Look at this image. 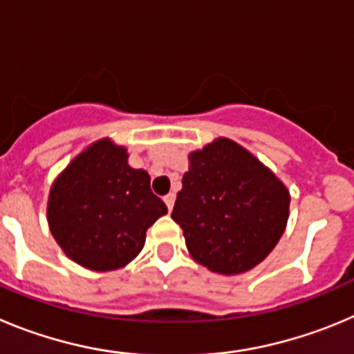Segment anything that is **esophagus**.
Here are the masks:
<instances>
[{
    "mask_svg": "<svg viewBox=\"0 0 354 354\" xmlns=\"http://www.w3.org/2000/svg\"><path fill=\"white\" fill-rule=\"evenodd\" d=\"M174 199H176V196H174L173 192L167 194V196L164 197V203H165V205H167V209H169V212H171V209H173V206H174Z\"/></svg>",
    "mask_w": 354,
    "mask_h": 354,
    "instance_id": "1",
    "label": "esophagus"
}]
</instances>
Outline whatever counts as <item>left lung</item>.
Returning a JSON list of instances; mask_svg holds the SVG:
<instances>
[{"instance_id":"left-lung-1","label":"left lung","mask_w":354,"mask_h":354,"mask_svg":"<svg viewBox=\"0 0 354 354\" xmlns=\"http://www.w3.org/2000/svg\"><path fill=\"white\" fill-rule=\"evenodd\" d=\"M171 216L196 263L238 275L266 259L289 218V190L248 149L216 138L189 155Z\"/></svg>"}]
</instances>
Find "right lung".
Segmentation results:
<instances>
[{
	"label": "right lung",
	"mask_w": 354,
	"mask_h": 354,
	"mask_svg": "<svg viewBox=\"0 0 354 354\" xmlns=\"http://www.w3.org/2000/svg\"><path fill=\"white\" fill-rule=\"evenodd\" d=\"M167 206L149 174L129 165V151L109 138L86 146L49 190L47 222L65 256L93 272L120 270L138 257L149 225Z\"/></svg>",
	"instance_id": "add662e5"
}]
</instances>
